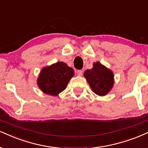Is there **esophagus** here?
I'll list each match as a JSON object with an SVG mask.
<instances>
[{
  "label": "esophagus",
  "mask_w": 148,
  "mask_h": 148,
  "mask_svg": "<svg viewBox=\"0 0 148 148\" xmlns=\"http://www.w3.org/2000/svg\"><path fill=\"white\" fill-rule=\"evenodd\" d=\"M77 73L78 76H82V74H83V71L82 70H78L77 71Z\"/></svg>",
  "instance_id": "esophagus-1"
}]
</instances>
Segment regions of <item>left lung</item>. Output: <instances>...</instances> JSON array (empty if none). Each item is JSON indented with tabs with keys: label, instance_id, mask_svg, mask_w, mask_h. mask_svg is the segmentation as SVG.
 Listing matches in <instances>:
<instances>
[{
	"label": "left lung",
	"instance_id": "8db88e82",
	"mask_svg": "<svg viewBox=\"0 0 148 148\" xmlns=\"http://www.w3.org/2000/svg\"><path fill=\"white\" fill-rule=\"evenodd\" d=\"M95 93L99 96L106 95L112 88L114 84L112 72L101 63L93 64L90 70H86L84 74Z\"/></svg>",
	"mask_w": 148,
	"mask_h": 148
}]
</instances>
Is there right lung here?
<instances>
[{"label": "right lung", "instance_id": "obj_1", "mask_svg": "<svg viewBox=\"0 0 148 148\" xmlns=\"http://www.w3.org/2000/svg\"><path fill=\"white\" fill-rule=\"evenodd\" d=\"M73 75V69L64 62H59L41 71L38 84L45 93L56 96L64 90Z\"/></svg>", "mask_w": 148, "mask_h": 148}]
</instances>
